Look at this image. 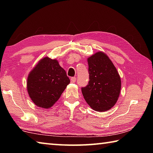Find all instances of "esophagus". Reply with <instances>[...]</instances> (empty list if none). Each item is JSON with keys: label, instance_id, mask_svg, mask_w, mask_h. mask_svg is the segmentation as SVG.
Instances as JSON below:
<instances>
[{"label": "esophagus", "instance_id": "34e87169", "mask_svg": "<svg viewBox=\"0 0 153 153\" xmlns=\"http://www.w3.org/2000/svg\"><path fill=\"white\" fill-rule=\"evenodd\" d=\"M76 77H71V82L72 83L76 82Z\"/></svg>", "mask_w": 153, "mask_h": 153}]
</instances>
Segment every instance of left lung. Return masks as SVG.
I'll list each match as a JSON object with an SVG mask.
<instances>
[{"label": "left lung", "instance_id": "8db88e82", "mask_svg": "<svg viewBox=\"0 0 153 153\" xmlns=\"http://www.w3.org/2000/svg\"><path fill=\"white\" fill-rule=\"evenodd\" d=\"M89 82L82 92L92 109L106 111L112 108L120 97L121 81L113 62L103 52L88 58Z\"/></svg>", "mask_w": 153, "mask_h": 153}]
</instances>
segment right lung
Returning a JSON list of instances; mask_svg holds the SVG:
<instances>
[{"label": "right lung", "instance_id": "add662e5", "mask_svg": "<svg viewBox=\"0 0 153 153\" xmlns=\"http://www.w3.org/2000/svg\"><path fill=\"white\" fill-rule=\"evenodd\" d=\"M69 83L70 79L58 61L45 57L28 75L27 92L37 107L49 108L59 99Z\"/></svg>", "mask_w": 153, "mask_h": 153}]
</instances>
